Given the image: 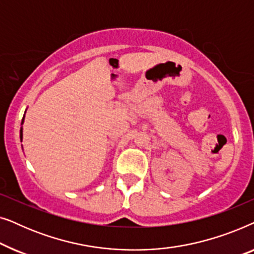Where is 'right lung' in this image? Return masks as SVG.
Wrapping results in <instances>:
<instances>
[{"label":"right lung","instance_id":"obj_1","mask_svg":"<svg viewBox=\"0 0 254 254\" xmlns=\"http://www.w3.org/2000/svg\"><path fill=\"white\" fill-rule=\"evenodd\" d=\"M24 124V118H23V120H22V125ZM20 141H22V138H23V127H20Z\"/></svg>","mask_w":254,"mask_h":254}]
</instances>
